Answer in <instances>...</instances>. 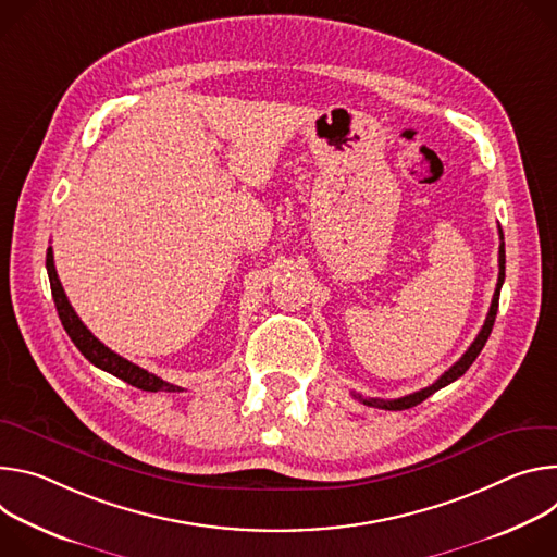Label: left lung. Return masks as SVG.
Here are the masks:
<instances>
[{"instance_id":"1","label":"left lung","mask_w":557,"mask_h":557,"mask_svg":"<svg viewBox=\"0 0 557 557\" xmlns=\"http://www.w3.org/2000/svg\"><path fill=\"white\" fill-rule=\"evenodd\" d=\"M498 232H500V257H498V263H500V272H498V285H496V292H493V300H491V307H488V314H486V321H484V325H482V330H480V334L475 336V341L471 343V347L462 354V358L456 362V364H451L447 372L434 383V385H429V387H424V389H420V392H413V394H409V396H403V398H394V400H381V398H362V396H358V394H354L360 403H364V405H369V407H381V409H389V411H403V409H409V407H416L418 403H422L424 398H429L431 394L434 392H438V389H443V387H447V385H451L454 381H458L467 369L473 364V360L478 358V354L482 351V347H484V343L488 341V334H491V330H493V323H496V314H498V300H500V289H503V283H505V234H503V230L498 227Z\"/></svg>"}]
</instances>
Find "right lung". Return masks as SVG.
I'll return each instance as SVG.
<instances>
[{
    "label": "right lung",
    "instance_id": "add662e5",
    "mask_svg": "<svg viewBox=\"0 0 557 557\" xmlns=\"http://www.w3.org/2000/svg\"><path fill=\"white\" fill-rule=\"evenodd\" d=\"M46 270H48V278H50V289H52V298H54V307L61 325L69 332L71 341L75 343V347L103 372L126 381L128 385L144 389V392H183L181 387L161 381L159 376L146 372L144 367L126 360L123 356L114 354L112 349H108L99 338L92 336V332L82 323V319L77 317V312L73 310V305L59 283L57 270H54V259H52V247H48L46 252Z\"/></svg>",
    "mask_w": 557,
    "mask_h": 557
}]
</instances>
